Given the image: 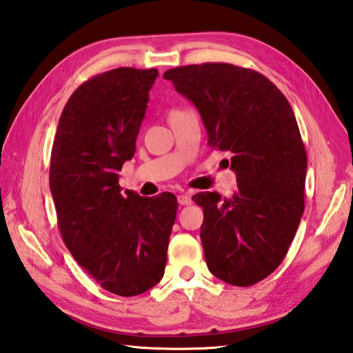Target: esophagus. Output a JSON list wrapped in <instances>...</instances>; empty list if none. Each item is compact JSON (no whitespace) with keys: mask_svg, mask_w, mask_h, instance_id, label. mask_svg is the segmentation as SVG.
<instances>
[{"mask_svg":"<svg viewBox=\"0 0 353 353\" xmlns=\"http://www.w3.org/2000/svg\"><path fill=\"white\" fill-rule=\"evenodd\" d=\"M177 202L179 205H191L192 203V199H191V194H188V192H185V194H179L177 196Z\"/></svg>","mask_w":353,"mask_h":353,"instance_id":"esophagus-1","label":"esophagus"}]
</instances>
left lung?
Returning a JSON list of instances; mask_svg holds the SVG:
<instances>
[{"mask_svg": "<svg viewBox=\"0 0 353 353\" xmlns=\"http://www.w3.org/2000/svg\"><path fill=\"white\" fill-rule=\"evenodd\" d=\"M163 78L194 103L210 147L231 156L237 176L230 199L192 196L203 208L206 266L230 285H255L280 266L305 211L307 157L291 103L263 74L223 62L170 68Z\"/></svg>", "mask_w": 353, "mask_h": 353, "instance_id": "obj_1", "label": "left lung"}]
</instances>
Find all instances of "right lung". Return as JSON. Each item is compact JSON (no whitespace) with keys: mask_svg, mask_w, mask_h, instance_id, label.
<instances>
[{"mask_svg":"<svg viewBox=\"0 0 353 353\" xmlns=\"http://www.w3.org/2000/svg\"><path fill=\"white\" fill-rule=\"evenodd\" d=\"M157 74L121 67L85 81L62 110L52 148L50 191L62 240L90 277L121 296L162 280L177 212L172 192L141 197L119 186Z\"/></svg>","mask_w":353,"mask_h":353,"instance_id":"obj_1","label":"right lung"}]
</instances>
